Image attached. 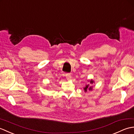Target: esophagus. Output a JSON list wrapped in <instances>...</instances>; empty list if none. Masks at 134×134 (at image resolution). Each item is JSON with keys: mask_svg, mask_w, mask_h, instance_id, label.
<instances>
[{"mask_svg": "<svg viewBox=\"0 0 134 134\" xmlns=\"http://www.w3.org/2000/svg\"><path fill=\"white\" fill-rule=\"evenodd\" d=\"M65 76H66V78L67 79V80H70L72 78V76H71L70 73H67Z\"/></svg>", "mask_w": 134, "mask_h": 134, "instance_id": "1", "label": "esophagus"}]
</instances>
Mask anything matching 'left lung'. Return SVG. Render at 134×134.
Segmentation results:
<instances>
[{
  "instance_id": "obj_1",
  "label": "left lung",
  "mask_w": 134,
  "mask_h": 134,
  "mask_svg": "<svg viewBox=\"0 0 134 134\" xmlns=\"http://www.w3.org/2000/svg\"><path fill=\"white\" fill-rule=\"evenodd\" d=\"M88 82H90L91 84H93V83H94V81L92 80H88ZM90 84H88L86 85L85 87L84 88V90L85 92H87V90H89V91H92V87H90Z\"/></svg>"
}]
</instances>
